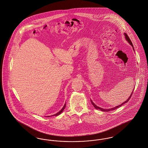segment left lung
Segmentation results:
<instances>
[{
    "mask_svg": "<svg viewBox=\"0 0 148 148\" xmlns=\"http://www.w3.org/2000/svg\"><path fill=\"white\" fill-rule=\"evenodd\" d=\"M123 34H124V36H125V39H126V40H127L128 42L131 45V46L133 47V50L134 51V47H133V45L132 43V41H131L130 40V39L129 38V37H128V36L127 35V34H126L125 33H123ZM133 90H134V89L133 90L132 92V93H131V95L130 96V97H128V98L125 101V102H123L122 103H121L120 105H119V106H117L116 107H115L112 108H110V109H103V108H102L99 107H98L97 106H96L93 102H92V100L91 99V103H92V105H93V106L96 109H99V110H101V111L102 112H109V111H111V110H115V109H117L119 107H121V106H122L123 104H124L125 103H127V102L130 100V98L131 97V96H132V95L133 92Z\"/></svg>",
    "mask_w": 148,
    "mask_h": 148,
    "instance_id": "obj_1",
    "label": "left lung"
}]
</instances>
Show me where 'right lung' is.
Wrapping results in <instances>:
<instances>
[{
	"label": "right lung",
	"instance_id": "obj_1",
	"mask_svg": "<svg viewBox=\"0 0 148 148\" xmlns=\"http://www.w3.org/2000/svg\"><path fill=\"white\" fill-rule=\"evenodd\" d=\"M66 103H65L64 104V106H63V107L62 108L61 110H60V111H59L58 112H57V113H56L55 114H54V115H51V116H48L47 117H50V116H58V115H59L60 114H61L62 112H63V111L64 110V108L66 107Z\"/></svg>",
	"mask_w": 148,
	"mask_h": 148
}]
</instances>
